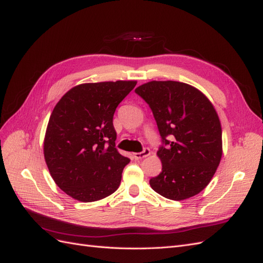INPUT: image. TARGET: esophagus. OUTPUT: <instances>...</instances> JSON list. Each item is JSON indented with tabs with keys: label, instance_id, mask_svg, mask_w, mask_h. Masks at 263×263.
<instances>
[{
	"label": "esophagus",
	"instance_id": "obj_1",
	"mask_svg": "<svg viewBox=\"0 0 263 263\" xmlns=\"http://www.w3.org/2000/svg\"><path fill=\"white\" fill-rule=\"evenodd\" d=\"M149 155H150V149L149 148H145L144 150L141 151V153L134 154V158H135V160H141L142 158H146Z\"/></svg>",
	"mask_w": 263,
	"mask_h": 263
}]
</instances>
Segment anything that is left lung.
Here are the masks:
<instances>
[{"label": "left lung", "mask_w": 263, "mask_h": 263, "mask_svg": "<svg viewBox=\"0 0 263 263\" xmlns=\"http://www.w3.org/2000/svg\"><path fill=\"white\" fill-rule=\"evenodd\" d=\"M135 92L153 110L162 139L157 153L162 171L150 179V186L174 201L198 194L211 182L222 154L213 104L194 86L178 81H151Z\"/></svg>", "instance_id": "8db88e82"}]
</instances>
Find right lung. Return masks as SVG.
Returning <instances> with one entry per match:
<instances>
[{
    "label": "right lung",
    "mask_w": 263,
    "mask_h": 263,
    "mask_svg": "<svg viewBox=\"0 0 263 263\" xmlns=\"http://www.w3.org/2000/svg\"><path fill=\"white\" fill-rule=\"evenodd\" d=\"M136 81L84 83L54 106L44 141L53 181L74 200L94 202L118 189L129 159L115 148L113 116Z\"/></svg>",
    "instance_id": "obj_1"
}]
</instances>
